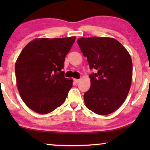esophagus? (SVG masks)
<instances>
[{"label": "esophagus", "instance_id": "1", "mask_svg": "<svg viewBox=\"0 0 150 150\" xmlns=\"http://www.w3.org/2000/svg\"><path fill=\"white\" fill-rule=\"evenodd\" d=\"M74 81H75V83H78V82L80 81V79H74Z\"/></svg>", "mask_w": 150, "mask_h": 150}]
</instances>
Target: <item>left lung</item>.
<instances>
[{"label": "left lung", "instance_id": "8db88e82", "mask_svg": "<svg viewBox=\"0 0 150 150\" xmlns=\"http://www.w3.org/2000/svg\"><path fill=\"white\" fill-rule=\"evenodd\" d=\"M90 69V88L84 94L86 107L99 115H107L123 104L130 90L132 63L128 51L113 38L92 37L77 39Z\"/></svg>", "mask_w": 150, "mask_h": 150}]
</instances>
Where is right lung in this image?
Segmentation results:
<instances>
[{"instance_id":"obj_1","label":"right lung","mask_w":150,"mask_h":150,"mask_svg":"<svg viewBox=\"0 0 150 150\" xmlns=\"http://www.w3.org/2000/svg\"><path fill=\"white\" fill-rule=\"evenodd\" d=\"M75 40V37L35 39L19 55L17 87L22 101L34 112L46 114L64 103L73 80L65 78L62 69Z\"/></svg>"}]
</instances>
